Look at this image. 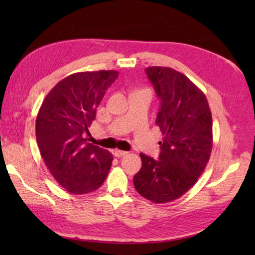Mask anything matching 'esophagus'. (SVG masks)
Returning <instances> with one entry per match:
<instances>
[{"label":"esophagus","instance_id":"1","mask_svg":"<svg viewBox=\"0 0 255 255\" xmlns=\"http://www.w3.org/2000/svg\"><path fill=\"white\" fill-rule=\"evenodd\" d=\"M115 156L116 157H123V156H125V155H127L128 154V152H126V150H120V149H117V150H115Z\"/></svg>","mask_w":255,"mask_h":255}]
</instances>
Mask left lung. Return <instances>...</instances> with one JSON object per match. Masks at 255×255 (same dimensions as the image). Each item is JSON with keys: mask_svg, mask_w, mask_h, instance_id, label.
<instances>
[{"mask_svg": "<svg viewBox=\"0 0 255 255\" xmlns=\"http://www.w3.org/2000/svg\"><path fill=\"white\" fill-rule=\"evenodd\" d=\"M145 71L161 100L156 125L163 141L156 161L139 154L133 185L146 199L165 204L183 196L204 172L213 148V118L204 92L182 73L162 66Z\"/></svg>", "mask_w": 255, "mask_h": 255, "instance_id": "1", "label": "left lung"}]
</instances>
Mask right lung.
Masks as SVG:
<instances>
[{
  "instance_id": "right-lung-1",
  "label": "right lung",
  "mask_w": 255,
  "mask_h": 255,
  "mask_svg": "<svg viewBox=\"0 0 255 255\" xmlns=\"http://www.w3.org/2000/svg\"><path fill=\"white\" fill-rule=\"evenodd\" d=\"M117 71L80 72L59 81L42 101L36 119V138L55 180L74 195L99 189L114 156L88 143L89 127Z\"/></svg>"
}]
</instances>
